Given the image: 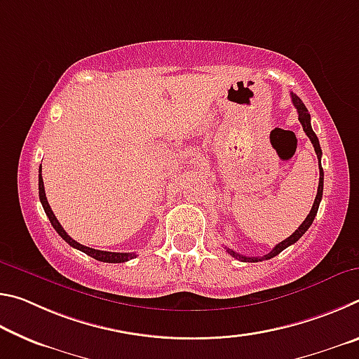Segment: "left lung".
I'll list each match as a JSON object with an SVG mask.
<instances>
[{"instance_id":"8db88e82","label":"left lung","mask_w":359,"mask_h":359,"mask_svg":"<svg viewBox=\"0 0 359 359\" xmlns=\"http://www.w3.org/2000/svg\"><path fill=\"white\" fill-rule=\"evenodd\" d=\"M291 101H293L294 107L297 109V118H299V121H301L302 130H304V133H306V135L309 136V139H311V142H312L313 149H315V154H317V158H318L320 182H318L317 196H315V201H313L312 209H311V212H309V215L306 217V220H304V222L301 223V226L297 228V229L294 231V233L290 236V238L282 241L280 244H277L274 248H272V250H271L269 253L264 255V257H244V255H239V253H236L234 250H231V248H226V252L231 255V257H234V258H238V259H241V261H244V263H258V261L274 258V257H277L278 253L283 252L285 248L290 247V245H293L294 242L299 241V239L302 238V234L306 233V231H307L309 228H311V224L313 223V218H315V215H317V212H318L320 201H321V198H323V177H325V174H323V168H321V147H320V142H318L317 135H315L313 130H312V125H311V114H309L307 107L304 106V102L301 101V98H299V96H297V95L291 93Z\"/></svg>"}]
</instances>
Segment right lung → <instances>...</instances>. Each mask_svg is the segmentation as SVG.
<instances>
[{
	"label": "right lung",
	"instance_id": "add662e5",
	"mask_svg": "<svg viewBox=\"0 0 359 359\" xmlns=\"http://www.w3.org/2000/svg\"><path fill=\"white\" fill-rule=\"evenodd\" d=\"M39 199H41V204L42 208L46 210V215L48 217V220H50L52 226L55 228L57 233L62 236V238L68 242L71 247L77 248V250H81L83 253H87L88 257H92L98 261H102V263H125V261H130L133 258H136V253H118V252H104V250H95V248H90V247H85L82 244H79L74 239L68 236V233L63 229L62 224L57 220L55 214H53L50 205L47 203V198H46V191H44V182H42V174H41V168H39Z\"/></svg>",
	"mask_w": 359,
	"mask_h": 359
}]
</instances>
